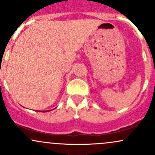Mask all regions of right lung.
<instances>
[{
	"label": "right lung",
	"mask_w": 155,
	"mask_h": 155,
	"mask_svg": "<svg viewBox=\"0 0 155 155\" xmlns=\"http://www.w3.org/2000/svg\"><path fill=\"white\" fill-rule=\"evenodd\" d=\"M55 109V108H54V109H48V110H43V111H38V112H48V111H51V110H53V109Z\"/></svg>",
	"instance_id": "right-lung-1"
}]
</instances>
